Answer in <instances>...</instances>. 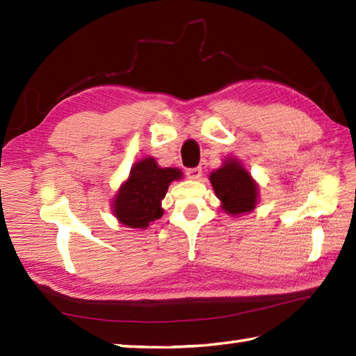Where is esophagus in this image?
I'll return each instance as SVG.
<instances>
[{
    "label": "esophagus",
    "mask_w": 356,
    "mask_h": 356,
    "mask_svg": "<svg viewBox=\"0 0 356 356\" xmlns=\"http://www.w3.org/2000/svg\"><path fill=\"white\" fill-rule=\"evenodd\" d=\"M186 176H188V179H191V180H199L202 177V168H200V166H197V168L186 170Z\"/></svg>",
    "instance_id": "1"
}]
</instances>
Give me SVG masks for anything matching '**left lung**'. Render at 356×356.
Listing matches in <instances>:
<instances>
[{
    "label": "left lung",
    "mask_w": 356,
    "mask_h": 356,
    "mask_svg": "<svg viewBox=\"0 0 356 356\" xmlns=\"http://www.w3.org/2000/svg\"><path fill=\"white\" fill-rule=\"evenodd\" d=\"M209 182L226 214L240 217L252 213L259 203V184L236 157H225L220 168L209 174Z\"/></svg>",
    "instance_id": "8db88e82"
}]
</instances>
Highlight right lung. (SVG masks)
<instances>
[{
	"mask_svg": "<svg viewBox=\"0 0 356 356\" xmlns=\"http://www.w3.org/2000/svg\"><path fill=\"white\" fill-rule=\"evenodd\" d=\"M184 172L179 168H162L153 156L134 162L130 176L111 199V213L120 225L133 229H147L151 222L163 216L162 200L174 180Z\"/></svg>",
	"mask_w": 356,
	"mask_h": 356,
	"instance_id": "right-lung-1",
	"label": "right lung"
}]
</instances>
